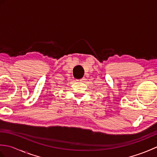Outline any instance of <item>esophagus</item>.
Instances as JSON below:
<instances>
[{
  "label": "esophagus",
  "mask_w": 157,
  "mask_h": 157,
  "mask_svg": "<svg viewBox=\"0 0 157 157\" xmlns=\"http://www.w3.org/2000/svg\"><path fill=\"white\" fill-rule=\"evenodd\" d=\"M84 78H82V79H79V80H78V81H80V82H83V81H84Z\"/></svg>",
  "instance_id": "1"
}]
</instances>
